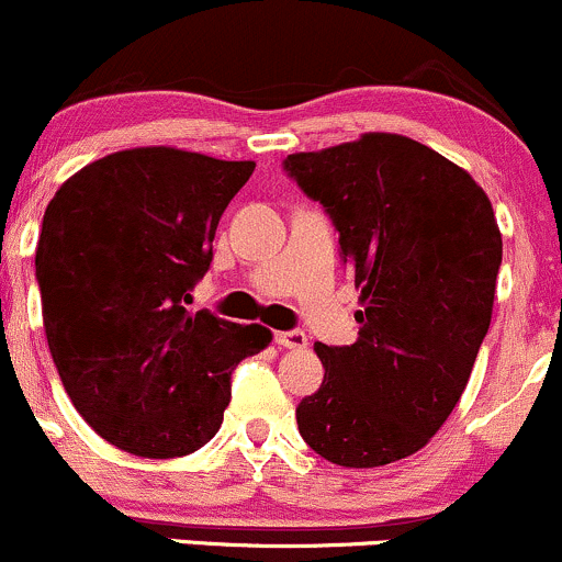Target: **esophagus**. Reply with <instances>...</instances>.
Here are the masks:
<instances>
[{"instance_id":"obj_1","label":"esophagus","mask_w":562,"mask_h":562,"mask_svg":"<svg viewBox=\"0 0 562 562\" xmlns=\"http://www.w3.org/2000/svg\"><path fill=\"white\" fill-rule=\"evenodd\" d=\"M277 346L282 348H293V351H299V348H306V335L301 330H290V333H277L274 335Z\"/></svg>"}]
</instances>
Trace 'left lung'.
I'll return each instance as SVG.
<instances>
[{"instance_id": "8db88e82", "label": "left lung", "mask_w": 562, "mask_h": 562, "mask_svg": "<svg viewBox=\"0 0 562 562\" xmlns=\"http://www.w3.org/2000/svg\"><path fill=\"white\" fill-rule=\"evenodd\" d=\"M330 214L359 290V338L317 344L319 391L295 409L303 441L333 465L380 468L447 423L492 325L502 235L465 169L402 134L285 158Z\"/></svg>"}]
</instances>
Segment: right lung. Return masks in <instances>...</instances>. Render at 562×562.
Returning <instances> with one entry per match:
<instances>
[{
    "label": "right lung",
    "mask_w": 562,
    "mask_h": 562,
    "mask_svg": "<svg viewBox=\"0 0 562 562\" xmlns=\"http://www.w3.org/2000/svg\"><path fill=\"white\" fill-rule=\"evenodd\" d=\"M254 169L132 147L76 171L44 211L36 280L49 353L76 412L128 454L169 460L209 443L232 370L272 344L267 327L184 306Z\"/></svg>",
    "instance_id": "right-lung-1"
}]
</instances>
